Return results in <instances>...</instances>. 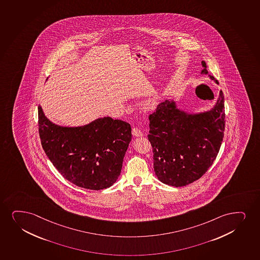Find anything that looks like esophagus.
Instances as JSON below:
<instances>
[{
    "label": "esophagus",
    "instance_id": "34e87169",
    "mask_svg": "<svg viewBox=\"0 0 260 260\" xmlns=\"http://www.w3.org/2000/svg\"><path fill=\"white\" fill-rule=\"evenodd\" d=\"M132 135L134 137H142L143 136V132L138 127H134V128H132Z\"/></svg>",
    "mask_w": 260,
    "mask_h": 260
}]
</instances>
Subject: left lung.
I'll return each mask as SVG.
<instances>
[{
  "instance_id": "obj_1",
  "label": "left lung",
  "mask_w": 260,
  "mask_h": 260,
  "mask_svg": "<svg viewBox=\"0 0 260 260\" xmlns=\"http://www.w3.org/2000/svg\"><path fill=\"white\" fill-rule=\"evenodd\" d=\"M202 64V74H208L205 61ZM149 120L156 176L169 186H186L209 170L219 152L225 127L224 96L220 91L214 108L198 114L177 109L174 101L167 100Z\"/></svg>"
}]
</instances>
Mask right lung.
<instances>
[{
	"label": "right lung",
	"instance_id": "add662e5",
	"mask_svg": "<svg viewBox=\"0 0 260 260\" xmlns=\"http://www.w3.org/2000/svg\"><path fill=\"white\" fill-rule=\"evenodd\" d=\"M39 129L45 154L66 180L101 190L118 179L132 141L128 122L107 116L87 125L63 127L51 122L39 105Z\"/></svg>",
	"mask_w": 260,
	"mask_h": 260
}]
</instances>
